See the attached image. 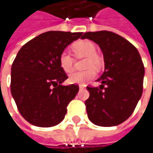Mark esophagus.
<instances>
[{
  "label": "esophagus",
  "mask_w": 153,
  "mask_h": 153,
  "mask_svg": "<svg viewBox=\"0 0 153 153\" xmlns=\"http://www.w3.org/2000/svg\"><path fill=\"white\" fill-rule=\"evenodd\" d=\"M84 88H85V85H83V84H81V85H79L80 89H83Z\"/></svg>",
  "instance_id": "obj_1"
}]
</instances>
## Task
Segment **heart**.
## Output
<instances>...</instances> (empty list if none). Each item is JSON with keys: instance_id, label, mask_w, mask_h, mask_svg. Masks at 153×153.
<instances>
[{"instance_id": "heart-1", "label": "heart", "mask_w": 153, "mask_h": 153, "mask_svg": "<svg viewBox=\"0 0 153 153\" xmlns=\"http://www.w3.org/2000/svg\"><path fill=\"white\" fill-rule=\"evenodd\" d=\"M74 53L77 56L86 57L85 71H74L69 76V81L71 83L82 84L86 82L93 79L95 76V71L92 67H99L101 63V57L96 53V47L88 40H80L72 45ZM59 65L65 72H71L73 70L74 59L66 50L62 51L59 58Z\"/></svg>"}]
</instances>
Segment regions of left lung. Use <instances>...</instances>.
Segmentation results:
<instances>
[{
    "mask_svg": "<svg viewBox=\"0 0 153 153\" xmlns=\"http://www.w3.org/2000/svg\"><path fill=\"white\" fill-rule=\"evenodd\" d=\"M97 43L102 51L105 71L97 80L101 85L88 86L87 114L98 126L111 127L126 121L133 113L143 90L145 68L137 48L111 31L86 32L82 39Z\"/></svg>",
    "mask_w": 153,
    "mask_h": 153,
    "instance_id": "8db88e82",
    "label": "left lung"
}]
</instances>
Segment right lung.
<instances>
[{
	"instance_id": "add662e5",
	"label": "right lung",
	"mask_w": 153,
	"mask_h": 153,
	"mask_svg": "<svg viewBox=\"0 0 153 153\" xmlns=\"http://www.w3.org/2000/svg\"><path fill=\"white\" fill-rule=\"evenodd\" d=\"M82 32L48 31L29 41L19 51L11 69V93L19 111L37 127L59 124L79 86H63L66 73L59 65L62 51Z\"/></svg>"
}]
</instances>
